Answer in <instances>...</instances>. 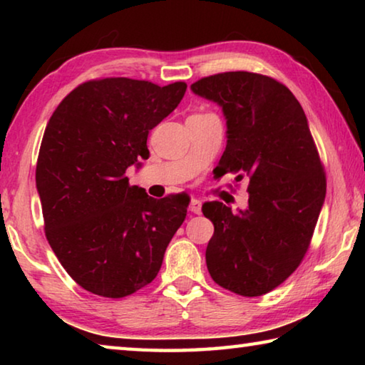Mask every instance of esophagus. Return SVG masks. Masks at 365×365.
Returning a JSON list of instances; mask_svg holds the SVG:
<instances>
[{
  "label": "esophagus",
  "mask_w": 365,
  "mask_h": 365,
  "mask_svg": "<svg viewBox=\"0 0 365 365\" xmlns=\"http://www.w3.org/2000/svg\"><path fill=\"white\" fill-rule=\"evenodd\" d=\"M201 207H202V202L200 200H196V197H191L190 211L193 214H201Z\"/></svg>",
  "instance_id": "obj_1"
}]
</instances>
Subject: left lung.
<instances>
[{
	"mask_svg": "<svg viewBox=\"0 0 365 365\" xmlns=\"http://www.w3.org/2000/svg\"><path fill=\"white\" fill-rule=\"evenodd\" d=\"M195 95L222 108L227 148L220 175L248 177V206H202L214 224L206 250L212 280L242 296H261L285 282L309 248L325 201V175L307 117L285 85L252 72L197 80Z\"/></svg>",
	"mask_w": 365,
	"mask_h": 365,
	"instance_id": "left-lung-1",
	"label": "left lung"
}]
</instances>
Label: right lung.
I'll list each match as a JSON object with an SVG mask.
<instances>
[{
	"label": "right lung",
	"instance_id": "obj_1",
	"mask_svg": "<svg viewBox=\"0 0 365 365\" xmlns=\"http://www.w3.org/2000/svg\"><path fill=\"white\" fill-rule=\"evenodd\" d=\"M185 91L183 82L93 80L71 91L48 122L36 164L46 238L86 292L123 298L151 283L187 217L188 197L154 200L125 177L150 156L148 133Z\"/></svg>",
	"mask_w": 365,
	"mask_h": 365
}]
</instances>
